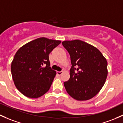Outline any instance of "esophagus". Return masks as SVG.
Returning a JSON list of instances; mask_svg holds the SVG:
<instances>
[{
	"label": "esophagus",
	"mask_w": 123,
	"mask_h": 123,
	"mask_svg": "<svg viewBox=\"0 0 123 123\" xmlns=\"http://www.w3.org/2000/svg\"><path fill=\"white\" fill-rule=\"evenodd\" d=\"M62 73H63V72H62V71H60V72H59V71H58V72H57V74L59 76L62 75Z\"/></svg>",
	"instance_id": "obj_1"
}]
</instances>
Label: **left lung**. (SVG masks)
<instances>
[{
    "label": "left lung",
    "mask_w": 123,
    "mask_h": 123,
    "mask_svg": "<svg viewBox=\"0 0 123 123\" xmlns=\"http://www.w3.org/2000/svg\"><path fill=\"white\" fill-rule=\"evenodd\" d=\"M62 45L70 56V79L64 82L67 92L74 99L93 98L102 88L107 77V62L99 50L79 40L64 41Z\"/></svg>",
    "instance_id": "8db88e82"
}]
</instances>
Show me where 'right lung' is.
Wrapping results in <instances>:
<instances>
[{"label": "right lung", "instance_id": "obj_1", "mask_svg": "<svg viewBox=\"0 0 123 123\" xmlns=\"http://www.w3.org/2000/svg\"><path fill=\"white\" fill-rule=\"evenodd\" d=\"M60 43L39 38L18 50L11 64V73L16 88L24 95L37 98L50 89L56 72L50 67L49 54Z\"/></svg>", "mask_w": 123, "mask_h": 123}]
</instances>
